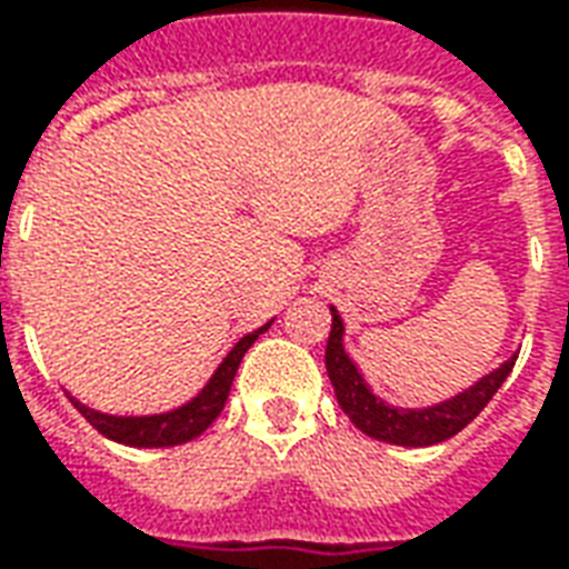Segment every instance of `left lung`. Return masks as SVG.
I'll use <instances>...</instances> for the list:
<instances>
[{"mask_svg": "<svg viewBox=\"0 0 569 569\" xmlns=\"http://www.w3.org/2000/svg\"><path fill=\"white\" fill-rule=\"evenodd\" d=\"M329 310H332V332H329V345H326V371H329V381L338 396V406L366 436L402 445V448H427V445H439V441L457 436L466 423H472L481 415V408L493 399L518 359V353H512L500 369H493L485 378H478L472 387H466L463 393L441 399L436 406H390L387 399L375 396L366 375L350 359V353L345 350V320L335 308Z\"/></svg>", "mask_w": 569, "mask_h": 569, "instance_id": "obj_1", "label": "left lung"}]
</instances>
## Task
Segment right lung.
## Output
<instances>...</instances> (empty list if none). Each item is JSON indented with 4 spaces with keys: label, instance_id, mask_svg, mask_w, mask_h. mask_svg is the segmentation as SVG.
Returning a JSON list of instances; mask_svg holds the SVG:
<instances>
[{
    "label": "right lung",
    "instance_id": "right-lung-1",
    "mask_svg": "<svg viewBox=\"0 0 569 569\" xmlns=\"http://www.w3.org/2000/svg\"><path fill=\"white\" fill-rule=\"evenodd\" d=\"M273 322V320H271ZM271 322H264L256 332L243 335L228 357L219 362V369L212 371V378L200 387L198 396H191L186 406L170 408L161 415H106L97 408L84 406L76 396H69V402L79 408V415L91 423L97 432H103L106 439L118 441V445H130V448H173V445H186V441L198 439L203 429L210 427L212 420L222 415L224 399L231 393V383L240 369V359L247 357V350L256 345L261 332L271 329Z\"/></svg>",
    "mask_w": 569,
    "mask_h": 569
}]
</instances>
